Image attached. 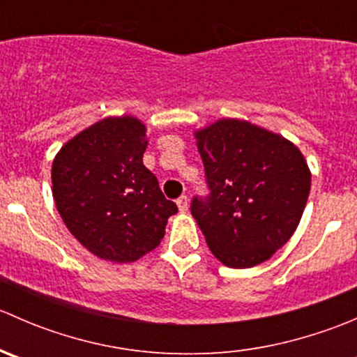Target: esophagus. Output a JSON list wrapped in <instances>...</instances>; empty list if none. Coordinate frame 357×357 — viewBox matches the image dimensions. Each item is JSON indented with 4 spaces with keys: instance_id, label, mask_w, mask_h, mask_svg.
Here are the masks:
<instances>
[{
    "instance_id": "esophagus-1",
    "label": "esophagus",
    "mask_w": 357,
    "mask_h": 357,
    "mask_svg": "<svg viewBox=\"0 0 357 357\" xmlns=\"http://www.w3.org/2000/svg\"><path fill=\"white\" fill-rule=\"evenodd\" d=\"M176 204H178V207H179V211H181V212H186V211H188V197H186V195H181V197H179V199L178 200H176Z\"/></svg>"
}]
</instances>
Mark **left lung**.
I'll use <instances>...</instances> for the list:
<instances>
[{
    "label": "left lung",
    "mask_w": 357,
    "mask_h": 357,
    "mask_svg": "<svg viewBox=\"0 0 357 357\" xmlns=\"http://www.w3.org/2000/svg\"><path fill=\"white\" fill-rule=\"evenodd\" d=\"M208 193L193 197L212 254L228 268L268 261L297 229L311 171L294 143L240 119H221L195 132Z\"/></svg>",
    "instance_id": "8db88e82"
}]
</instances>
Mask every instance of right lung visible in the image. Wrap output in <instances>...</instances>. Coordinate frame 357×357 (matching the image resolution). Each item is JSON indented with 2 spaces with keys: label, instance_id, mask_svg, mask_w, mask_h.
Instances as JSON below:
<instances>
[{
  "label": "right lung",
  "instance_id": "add662e5",
  "mask_svg": "<svg viewBox=\"0 0 357 357\" xmlns=\"http://www.w3.org/2000/svg\"><path fill=\"white\" fill-rule=\"evenodd\" d=\"M149 139L131 115L107 117L68 139L52 165L53 199L68 231L96 257L132 262L153 250L178 207L143 165Z\"/></svg>",
  "mask_w": 357,
  "mask_h": 357
}]
</instances>
